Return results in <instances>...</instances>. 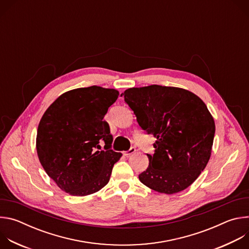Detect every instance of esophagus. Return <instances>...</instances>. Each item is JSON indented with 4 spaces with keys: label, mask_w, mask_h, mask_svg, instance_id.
Instances as JSON below:
<instances>
[{
    "label": "esophagus",
    "mask_w": 249,
    "mask_h": 249,
    "mask_svg": "<svg viewBox=\"0 0 249 249\" xmlns=\"http://www.w3.org/2000/svg\"><path fill=\"white\" fill-rule=\"evenodd\" d=\"M136 152V148H134V147H131L128 151H126V152H124V155L126 156V157H128V156H131L132 154H134Z\"/></svg>",
    "instance_id": "34e87169"
}]
</instances>
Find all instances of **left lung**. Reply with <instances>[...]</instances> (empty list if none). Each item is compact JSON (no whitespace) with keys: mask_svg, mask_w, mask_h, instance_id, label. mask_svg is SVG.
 <instances>
[{"mask_svg":"<svg viewBox=\"0 0 249 249\" xmlns=\"http://www.w3.org/2000/svg\"><path fill=\"white\" fill-rule=\"evenodd\" d=\"M121 96L140 127L157 139L140 181L164 194L186 189L211 157L215 122L206 104L189 90L158 85L128 89Z\"/></svg>","mask_w":249,"mask_h":249,"instance_id":"1","label":"left lung"}]
</instances>
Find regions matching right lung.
Masks as SVG:
<instances>
[{
    "label": "right lung",
    "instance_id": "obj_1",
    "mask_svg": "<svg viewBox=\"0 0 249 249\" xmlns=\"http://www.w3.org/2000/svg\"><path fill=\"white\" fill-rule=\"evenodd\" d=\"M118 95L116 89L97 86L76 89L60 95L43 114L37 129V155L63 191L86 196L108 183L122 154L111 150L113 137L103 117ZM100 140L106 144L103 151Z\"/></svg>",
    "mask_w": 249,
    "mask_h": 249
}]
</instances>
